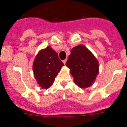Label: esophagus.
I'll list each match as a JSON object with an SVG mask.
<instances>
[{
	"mask_svg": "<svg viewBox=\"0 0 127 127\" xmlns=\"http://www.w3.org/2000/svg\"><path fill=\"white\" fill-rule=\"evenodd\" d=\"M62 62H63V63H64V64H65L66 62H67V59H65V60H63Z\"/></svg>",
	"mask_w": 127,
	"mask_h": 127,
	"instance_id": "esophagus-1",
	"label": "esophagus"
}]
</instances>
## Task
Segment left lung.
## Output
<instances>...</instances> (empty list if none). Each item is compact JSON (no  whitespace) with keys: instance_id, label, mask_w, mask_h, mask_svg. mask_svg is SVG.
<instances>
[{"instance_id":"1","label":"left lung","mask_w":127,"mask_h":127,"mask_svg":"<svg viewBox=\"0 0 127 127\" xmlns=\"http://www.w3.org/2000/svg\"><path fill=\"white\" fill-rule=\"evenodd\" d=\"M74 82L81 88H87L95 81L98 74V62L83 45L74 47L66 62Z\"/></svg>"}]
</instances>
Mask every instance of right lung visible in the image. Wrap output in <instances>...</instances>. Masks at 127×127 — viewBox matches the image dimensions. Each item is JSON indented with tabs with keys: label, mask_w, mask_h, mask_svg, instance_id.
<instances>
[{
	"label": "right lung",
	"mask_w": 127,
	"mask_h": 127,
	"mask_svg": "<svg viewBox=\"0 0 127 127\" xmlns=\"http://www.w3.org/2000/svg\"><path fill=\"white\" fill-rule=\"evenodd\" d=\"M64 65L58 54L50 46L39 51L33 64V74L39 86L44 89L50 88Z\"/></svg>",
	"instance_id": "right-lung-1"
}]
</instances>
